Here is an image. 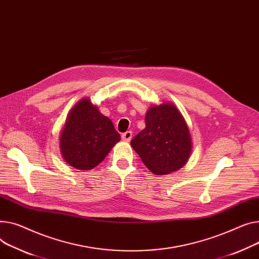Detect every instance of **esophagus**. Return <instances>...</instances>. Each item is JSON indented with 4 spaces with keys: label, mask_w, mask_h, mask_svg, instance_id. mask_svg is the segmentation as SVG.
Returning a JSON list of instances; mask_svg holds the SVG:
<instances>
[{
    "label": "esophagus",
    "mask_w": 259,
    "mask_h": 259,
    "mask_svg": "<svg viewBox=\"0 0 259 259\" xmlns=\"http://www.w3.org/2000/svg\"><path fill=\"white\" fill-rule=\"evenodd\" d=\"M132 132L131 131H127V132H125V133H123L122 134V140L124 141V142H130L131 141V139H132Z\"/></svg>",
    "instance_id": "34e87169"
}]
</instances>
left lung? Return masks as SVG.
<instances>
[{
	"label": "left lung",
	"instance_id": "8db88e82",
	"mask_svg": "<svg viewBox=\"0 0 259 259\" xmlns=\"http://www.w3.org/2000/svg\"><path fill=\"white\" fill-rule=\"evenodd\" d=\"M146 128L131 141L145 165L156 175L181 168L191 156L193 143L184 117L171 103L149 108Z\"/></svg>",
	"mask_w": 259,
	"mask_h": 259
}]
</instances>
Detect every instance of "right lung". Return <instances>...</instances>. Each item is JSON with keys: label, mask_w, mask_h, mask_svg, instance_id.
Listing matches in <instances>:
<instances>
[{"label": "right lung", "mask_w": 259, "mask_h": 259, "mask_svg": "<svg viewBox=\"0 0 259 259\" xmlns=\"http://www.w3.org/2000/svg\"><path fill=\"white\" fill-rule=\"evenodd\" d=\"M120 135L110 118L90 99H82L68 113L60 134V152L67 164L89 170L105 159Z\"/></svg>", "instance_id": "add662e5"}]
</instances>
